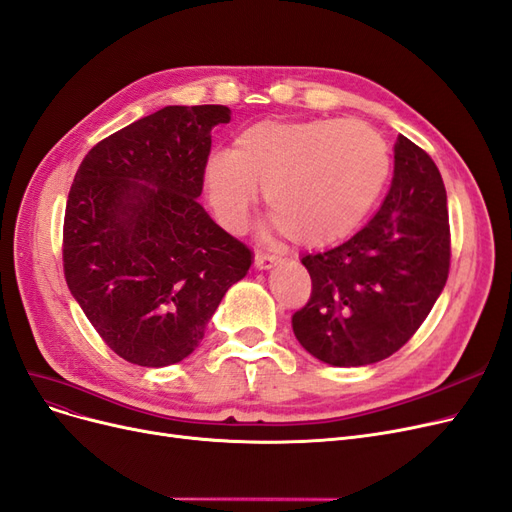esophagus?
Segmentation results:
<instances>
[{
    "label": "esophagus",
    "instance_id": "esophagus-1",
    "mask_svg": "<svg viewBox=\"0 0 512 512\" xmlns=\"http://www.w3.org/2000/svg\"><path fill=\"white\" fill-rule=\"evenodd\" d=\"M279 262H281V258L269 256V254H262V252H256V256H254V267H256L258 271L271 269V267H275V264H279Z\"/></svg>",
    "mask_w": 512,
    "mask_h": 512
}]
</instances>
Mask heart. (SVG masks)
I'll use <instances>...</instances> for the list:
<instances>
[{
    "instance_id": "heart-1",
    "label": "heart",
    "mask_w": 512,
    "mask_h": 512,
    "mask_svg": "<svg viewBox=\"0 0 512 512\" xmlns=\"http://www.w3.org/2000/svg\"><path fill=\"white\" fill-rule=\"evenodd\" d=\"M387 173L385 139L362 120H262L237 135L235 150L207 158L205 186L218 222L231 233L248 224L264 186L271 224L311 248L354 231Z\"/></svg>"
}]
</instances>
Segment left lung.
Segmentation results:
<instances>
[{"mask_svg": "<svg viewBox=\"0 0 512 512\" xmlns=\"http://www.w3.org/2000/svg\"><path fill=\"white\" fill-rule=\"evenodd\" d=\"M449 258L443 178L424 150L398 135L392 186L377 214L337 248L303 256L311 298L292 315L294 337L330 366L390 358L432 311Z\"/></svg>", "mask_w": 512, "mask_h": 512, "instance_id": "1", "label": "left lung"}]
</instances>
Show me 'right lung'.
<instances>
[{"label": "right lung", "mask_w": 512, "mask_h": 512, "mask_svg": "<svg viewBox=\"0 0 512 512\" xmlns=\"http://www.w3.org/2000/svg\"><path fill=\"white\" fill-rule=\"evenodd\" d=\"M226 105H167L105 137L65 207L67 288L114 354L137 366L182 362L199 347L252 252L199 205L211 129Z\"/></svg>", "instance_id": "right-lung-1"}]
</instances>
